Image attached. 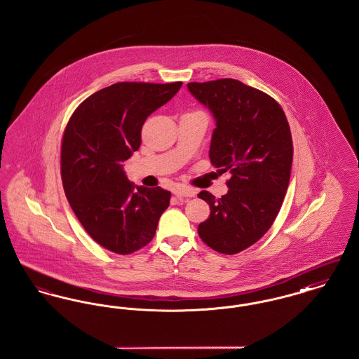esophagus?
Returning a JSON list of instances; mask_svg holds the SVG:
<instances>
[{"instance_id":"1","label":"esophagus","mask_w":359,"mask_h":359,"mask_svg":"<svg viewBox=\"0 0 359 359\" xmlns=\"http://www.w3.org/2000/svg\"><path fill=\"white\" fill-rule=\"evenodd\" d=\"M173 194H175V196H177V198H194V196L196 195V191L192 189V188L179 186V187H176L173 189Z\"/></svg>"}]
</instances>
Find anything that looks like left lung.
<instances>
[{"label": "left lung", "instance_id": "left-lung-1", "mask_svg": "<svg viewBox=\"0 0 359 359\" xmlns=\"http://www.w3.org/2000/svg\"><path fill=\"white\" fill-rule=\"evenodd\" d=\"M187 87L215 120L211 164L231 173L222 198L208 191L198 195L211 210L198 233L215 252L236 255L271 229L281 208L293 158L290 123L272 97L237 79Z\"/></svg>", "mask_w": 359, "mask_h": 359}]
</instances>
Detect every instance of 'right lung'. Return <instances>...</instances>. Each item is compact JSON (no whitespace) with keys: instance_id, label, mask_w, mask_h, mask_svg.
<instances>
[{"instance_id":"obj_1","label":"right lung","mask_w":359,"mask_h":359,"mask_svg":"<svg viewBox=\"0 0 359 359\" xmlns=\"http://www.w3.org/2000/svg\"><path fill=\"white\" fill-rule=\"evenodd\" d=\"M182 82H120L94 93L69 118L60 170L69 205L104 249L130 255L154 237L171 192L136 187L123 171L141 145V128L180 90Z\"/></svg>"}]
</instances>
